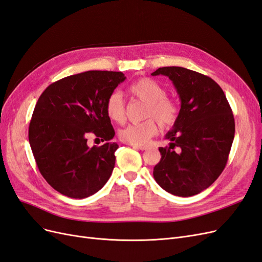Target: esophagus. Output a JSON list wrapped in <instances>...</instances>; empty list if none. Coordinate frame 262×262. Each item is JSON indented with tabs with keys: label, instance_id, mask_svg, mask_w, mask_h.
Here are the masks:
<instances>
[{
	"label": "esophagus",
	"instance_id": "1",
	"mask_svg": "<svg viewBox=\"0 0 262 262\" xmlns=\"http://www.w3.org/2000/svg\"><path fill=\"white\" fill-rule=\"evenodd\" d=\"M134 148H137V149H140V150H145V149H147V146H145V145H132Z\"/></svg>",
	"mask_w": 262,
	"mask_h": 262
}]
</instances>
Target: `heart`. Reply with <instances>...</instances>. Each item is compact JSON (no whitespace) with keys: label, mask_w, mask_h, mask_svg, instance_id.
I'll list each match as a JSON object with an SVG mask.
<instances>
[{"label":"heart","mask_w":262,"mask_h":262,"mask_svg":"<svg viewBox=\"0 0 262 262\" xmlns=\"http://www.w3.org/2000/svg\"><path fill=\"white\" fill-rule=\"evenodd\" d=\"M133 97L146 102L143 122L131 123L119 130L118 136L122 142L131 145H143L158 131L157 120L163 128H170L176 123L179 116L177 102L166 96V90L152 78H140L128 89ZM106 113L110 120L122 122L124 120V104L120 93L114 92L106 100ZM157 120L155 121V119Z\"/></svg>","instance_id":"1"}]
</instances>
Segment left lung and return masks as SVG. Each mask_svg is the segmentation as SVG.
<instances>
[{
    "instance_id": "left-lung-1",
    "label": "left lung",
    "mask_w": 262,
    "mask_h": 262,
    "mask_svg": "<svg viewBox=\"0 0 262 262\" xmlns=\"http://www.w3.org/2000/svg\"><path fill=\"white\" fill-rule=\"evenodd\" d=\"M175 85L181 107L169 146L153 171L156 182L178 196H191L209 188L224 170L235 134V120L223 90L211 77L180 67L157 69Z\"/></svg>"
}]
</instances>
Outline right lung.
I'll return each instance as SVG.
<instances>
[{"label": "right lung", "mask_w": 262, "mask_h": 262, "mask_svg": "<svg viewBox=\"0 0 262 262\" xmlns=\"http://www.w3.org/2000/svg\"><path fill=\"white\" fill-rule=\"evenodd\" d=\"M121 72L87 71L50 84L39 97L29 123L28 139L38 169L58 192L84 199L105 186L115 167V130L106 100ZM95 134L105 143L86 145Z\"/></svg>", "instance_id": "right-lung-1"}]
</instances>
